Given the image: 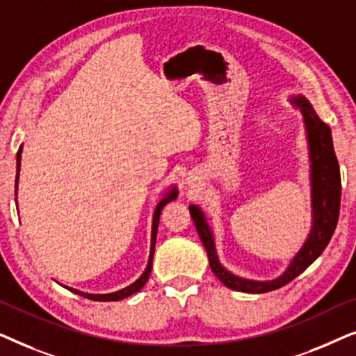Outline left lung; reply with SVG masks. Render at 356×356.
<instances>
[{"instance_id": "1", "label": "left lung", "mask_w": 356, "mask_h": 356, "mask_svg": "<svg viewBox=\"0 0 356 356\" xmlns=\"http://www.w3.org/2000/svg\"><path fill=\"white\" fill-rule=\"evenodd\" d=\"M293 104L301 110L308 131L309 152H311V183H313V228L301 251L293 257L289 269L279 279L269 282H254L240 279L233 275L217 259L213 238L202 212L196 206H189L193 222L196 225L204 248L209 256V264L217 279L228 289L245 293H266L280 289L298 277L301 272L313 264L321 252L329 245L339 222L340 196H342V183H340V168L332 144L329 126L319 120L313 106L305 97H295Z\"/></svg>"}]
</instances>
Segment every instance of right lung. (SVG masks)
<instances>
[{
  "mask_svg": "<svg viewBox=\"0 0 356 356\" xmlns=\"http://www.w3.org/2000/svg\"><path fill=\"white\" fill-rule=\"evenodd\" d=\"M21 152L22 149H19L17 152V177H16V191H17V178H19V168H21ZM178 196V191L177 189H172V191H168V196L162 199V202L159 204L157 209H155V216H154V223H152V246H150V257H149V264L145 267V272L143 275L139 277L138 280L134 282L133 285L126 286V289L120 290V291H115V293H108V295H90V293H82V291H77V290H72L74 293L84 296V298H89V300H94V301H118V300H123L126 296L136 293V291H139L143 286L145 285V282L149 280V275H150V269H152V259H154V251H155V240H157V228H159V220H160V213H162V209L167 206L168 202H172L177 199Z\"/></svg>",
  "mask_w": 356,
  "mask_h": 356,
  "instance_id": "add662e5",
  "label": "right lung"
}]
</instances>
